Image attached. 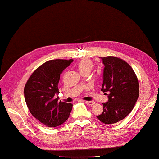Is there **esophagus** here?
Masks as SVG:
<instances>
[{
  "label": "esophagus",
  "mask_w": 159,
  "mask_h": 159,
  "mask_svg": "<svg viewBox=\"0 0 159 159\" xmlns=\"http://www.w3.org/2000/svg\"><path fill=\"white\" fill-rule=\"evenodd\" d=\"M85 103H86L87 105H93L95 104V101H85Z\"/></svg>",
  "instance_id": "1"
}]
</instances>
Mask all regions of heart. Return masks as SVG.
I'll list each match as a JSON object with an SVG mask.
<instances>
[{
  "label": "heart",
  "mask_w": 159,
  "mask_h": 159,
  "mask_svg": "<svg viewBox=\"0 0 159 159\" xmlns=\"http://www.w3.org/2000/svg\"><path fill=\"white\" fill-rule=\"evenodd\" d=\"M77 66L80 73L84 71H91L93 67V63L89 58H83L77 64Z\"/></svg>",
  "instance_id": "obj_1"
}]
</instances>
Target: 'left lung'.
Wrapping results in <instances>:
<instances>
[{
	"label": "left lung",
	"instance_id": "1",
	"mask_svg": "<svg viewBox=\"0 0 159 159\" xmlns=\"http://www.w3.org/2000/svg\"><path fill=\"white\" fill-rule=\"evenodd\" d=\"M101 58L105 66L101 91L109 99L103 104V113L97 117L105 124H112L132 111L139 95V84L132 68L124 60L114 56Z\"/></svg>",
	"mask_w": 159,
	"mask_h": 159
}]
</instances>
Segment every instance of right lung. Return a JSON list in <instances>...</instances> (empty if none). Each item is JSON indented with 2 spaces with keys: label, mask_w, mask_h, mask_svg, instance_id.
<instances>
[{
  "label": "right lung",
  "mask_w": 159,
  "mask_h": 159,
  "mask_svg": "<svg viewBox=\"0 0 159 159\" xmlns=\"http://www.w3.org/2000/svg\"><path fill=\"white\" fill-rule=\"evenodd\" d=\"M73 61L51 60L32 73L24 88L27 106L35 118L48 127L64 123L72 109V103L58 101V84L60 75Z\"/></svg>",
  "instance_id": "1"
}]
</instances>
